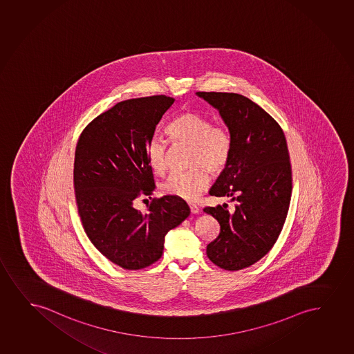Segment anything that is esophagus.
<instances>
[{"instance_id": "1", "label": "esophagus", "mask_w": 354, "mask_h": 354, "mask_svg": "<svg viewBox=\"0 0 354 354\" xmlns=\"http://www.w3.org/2000/svg\"><path fill=\"white\" fill-rule=\"evenodd\" d=\"M189 210H191V212L192 214H198L199 212V207L196 205V204H192V203H189Z\"/></svg>"}]
</instances>
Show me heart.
Instances as JSON below:
<instances>
[{
	"label": "heart",
	"mask_w": 354,
	"mask_h": 354,
	"mask_svg": "<svg viewBox=\"0 0 354 354\" xmlns=\"http://www.w3.org/2000/svg\"><path fill=\"white\" fill-rule=\"evenodd\" d=\"M174 145L189 147L186 173H174L162 185V192L185 201H194L210 184L209 170L218 174L228 165L233 152V137L225 124H212L207 116L194 111L178 115L165 129ZM147 162L153 173L163 175L168 167V142L152 138L147 149Z\"/></svg>",
	"instance_id": "1"
}]
</instances>
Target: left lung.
Masks as SVG:
<instances>
[{"label": "left lung", "instance_id": "8db88e82", "mask_svg": "<svg viewBox=\"0 0 354 354\" xmlns=\"http://www.w3.org/2000/svg\"><path fill=\"white\" fill-rule=\"evenodd\" d=\"M220 113L233 137L230 163L210 194L232 197L228 205L204 207L220 223L207 246L214 264L241 270L270 251L285 225L292 194V167L285 133L264 109L239 93L197 92Z\"/></svg>", "mask_w": 354, "mask_h": 354}]
</instances>
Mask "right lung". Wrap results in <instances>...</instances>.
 <instances>
[{"instance_id":"right-lung-1","label":"right lung","mask_w":354,"mask_h":354,"mask_svg":"<svg viewBox=\"0 0 354 354\" xmlns=\"http://www.w3.org/2000/svg\"><path fill=\"white\" fill-rule=\"evenodd\" d=\"M174 102L165 95L119 102L92 120L75 147L74 191L85 233L104 257L127 270L157 262L165 234L191 212L173 196L153 198L144 212L134 207L155 189L147 145Z\"/></svg>"}]
</instances>
